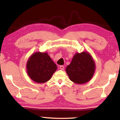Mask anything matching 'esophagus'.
<instances>
[{
    "label": "esophagus",
    "mask_w": 120,
    "mask_h": 120,
    "mask_svg": "<svg viewBox=\"0 0 120 120\" xmlns=\"http://www.w3.org/2000/svg\"><path fill=\"white\" fill-rule=\"evenodd\" d=\"M60 69L61 70H64V65H60Z\"/></svg>",
    "instance_id": "34e87169"
}]
</instances>
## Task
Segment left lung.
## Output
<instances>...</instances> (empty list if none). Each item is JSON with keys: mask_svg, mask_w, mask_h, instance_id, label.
I'll use <instances>...</instances> for the list:
<instances>
[{"mask_svg": "<svg viewBox=\"0 0 120 120\" xmlns=\"http://www.w3.org/2000/svg\"><path fill=\"white\" fill-rule=\"evenodd\" d=\"M95 69V64L92 56L88 52H82L74 55L66 68V72L72 82L83 84L91 79Z\"/></svg>", "mask_w": 120, "mask_h": 120, "instance_id": "1", "label": "left lung"}]
</instances>
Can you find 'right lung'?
Listing matches in <instances>:
<instances>
[{
	"label": "right lung",
	"mask_w": 120,
	"mask_h": 120,
	"mask_svg": "<svg viewBox=\"0 0 120 120\" xmlns=\"http://www.w3.org/2000/svg\"><path fill=\"white\" fill-rule=\"evenodd\" d=\"M57 68V65L47 52L33 53L26 63L29 77L37 83H42L49 81Z\"/></svg>",
	"instance_id": "right-lung-1"
}]
</instances>
